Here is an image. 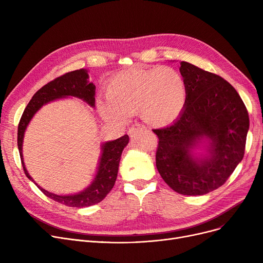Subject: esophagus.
Listing matches in <instances>:
<instances>
[{
	"instance_id": "34e87169",
	"label": "esophagus",
	"mask_w": 263,
	"mask_h": 263,
	"mask_svg": "<svg viewBox=\"0 0 263 263\" xmlns=\"http://www.w3.org/2000/svg\"><path fill=\"white\" fill-rule=\"evenodd\" d=\"M143 129H144V128H143V126H141V124H135V126H133V127H131V128L129 129L128 133H129L130 135H133V134L137 133V132L143 130Z\"/></svg>"
}]
</instances>
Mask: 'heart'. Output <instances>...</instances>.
Masks as SVG:
<instances>
[{"instance_id": "heart-1", "label": "heart", "mask_w": 263, "mask_h": 263, "mask_svg": "<svg viewBox=\"0 0 263 263\" xmlns=\"http://www.w3.org/2000/svg\"><path fill=\"white\" fill-rule=\"evenodd\" d=\"M108 100L100 99L98 108L108 122L126 123L130 115L151 127H163L181 115L187 101L182 74L167 66L133 69L116 76L106 89Z\"/></svg>"}]
</instances>
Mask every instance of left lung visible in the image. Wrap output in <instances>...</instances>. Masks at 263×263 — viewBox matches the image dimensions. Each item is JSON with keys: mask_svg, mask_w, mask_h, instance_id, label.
Instances as JSON below:
<instances>
[{"mask_svg": "<svg viewBox=\"0 0 263 263\" xmlns=\"http://www.w3.org/2000/svg\"><path fill=\"white\" fill-rule=\"evenodd\" d=\"M187 101L159 137L156 165L163 180L182 195L222 186L244 157L250 118L238 91L214 73L180 63Z\"/></svg>", "mask_w": 263, "mask_h": 263, "instance_id": "1", "label": "left lung"}]
</instances>
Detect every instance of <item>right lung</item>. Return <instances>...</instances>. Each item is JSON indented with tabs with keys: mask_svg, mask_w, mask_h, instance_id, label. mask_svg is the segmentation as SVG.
Returning a JSON list of instances; mask_svg holds the SVG:
<instances>
[{
	"mask_svg": "<svg viewBox=\"0 0 263 263\" xmlns=\"http://www.w3.org/2000/svg\"><path fill=\"white\" fill-rule=\"evenodd\" d=\"M88 79L89 76L87 69H79V70L68 72L48 83L33 96L32 100L24 109L18 126V149L26 177L49 198L69 206H76V208H84V206L100 202L113 189L118 174L122 150L129 143V136L123 135L115 141L102 143L100 145L101 154L98 161V166H97L91 182L81 192L68 195L54 194V193L39 186L34 181V179L25 167L22 147L25 130L29 127L35 114L44 105L55 100L72 98L73 97V98L83 100L90 107H95L96 86L92 82H89Z\"/></svg>",
	"mask_w": 263,
	"mask_h": 263,
	"instance_id": "1",
	"label": "right lung"
}]
</instances>
